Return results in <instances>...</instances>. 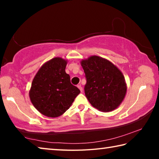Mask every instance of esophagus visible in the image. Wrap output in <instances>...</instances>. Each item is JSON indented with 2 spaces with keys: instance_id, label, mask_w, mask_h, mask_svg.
<instances>
[{
  "instance_id": "1",
  "label": "esophagus",
  "mask_w": 159,
  "mask_h": 159,
  "mask_svg": "<svg viewBox=\"0 0 159 159\" xmlns=\"http://www.w3.org/2000/svg\"><path fill=\"white\" fill-rule=\"evenodd\" d=\"M77 86H78V88H79V89H80V92H83V88H82V86H81V85H78Z\"/></svg>"
}]
</instances>
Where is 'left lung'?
I'll use <instances>...</instances> for the list:
<instances>
[{
	"label": "left lung",
	"mask_w": 159,
	"mask_h": 159,
	"mask_svg": "<svg viewBox=\"0 0 159 159\" xmlns=\"http://www.w3.org/2000/svg\"><path fill=\"white\" fill-rule=\"evenodd\" d=\"M80 64L86 78L85 95L92 106L103 112L116 109L127 90L122 72L111 61L95 55Z\"/></svg>",
	"instance_id": "left-lung-1"
}]
</instances>
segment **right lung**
I'll return each instance as SVG.
<instances>
[{
    "mask_svg": "<svg viewBox=\"0 0 159 159\" xmlns=\"http://www.w3.org/2000/svg\"><path fill=\"white\" fill-rule=\"evenodd\" d=\"M66 64L61 57L52 59L40 68L32 81L29 91L31 103L48 117L62 115L80 92L71 83L65 71Z\"/></svg>",
    "mask_w": 159,
    "mask_h": 159,
    "instance_id": "1",
    "label": "right lung"
}]
</instances>
